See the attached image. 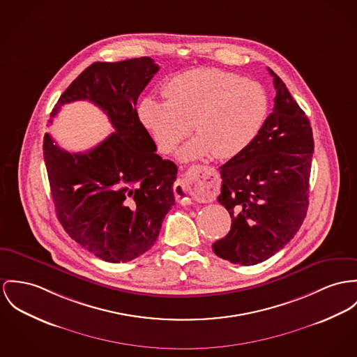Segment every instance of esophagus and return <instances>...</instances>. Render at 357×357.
<instances>
[{
    "label": "esophagus",
    "instance_id": "34e87169",
    "mask_svg": "<svg viewBox=\"0 0 357 357\" xmlns=\"http://www.w3.org/2000/svg\"><path fill=\"white\" fill-rule=\"evenodd\" d=\"M211 167L206 165H192V168L188 171V174L185 175V178H179L175 185H174V194L175 198L179 204L182 205H190L192 204V198H190V192H189V186L188 182L189 181H195L201 174H205L208 171H211Z\"/></svg>",
    "mask_w": 357,
    "mask_h": 357
}]
</instances>
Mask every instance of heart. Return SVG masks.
Masks as SVG:
<instances>
[{"label": "heart", "instance_id": "1", "mask_svg": "<svg viewBox=\"0 0 357 357\" xmlns=\"http://www.w3.org/2000/svg\"><path fill=\"white\" fill-rule=\"evenodd\" d=\"M163 95L165 102L144 98L138 119L163 153L176 149L192 123L197 137L179 151L182 162L211 152L218 159L238 156L257 137L268 114V98L259 84L216 68L174 76L165 82Z\"/></svg>", "mask_w": 357, "mask_h": 357}]
</instances>
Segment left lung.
Instances as JSON below:
<instances>
[{
    "mask_svg": "<svg viewBox=\"0 0 357 357\" xmlns=\"http://www.w3.org/2000/svg\"><path fill=\"white\" fill-rule=\"evenodd\" d=\"M273 112L257 137L220 167V204L231 229L213 243L232 264L257 265L280 251L299 231L308 209L314 138L310 121L272 69Z\"/></svg>",
    "mask_w": 357,
    "mask_h": 357,
    "instance_id": "left-lung-1",
    "label": "left lung"
}]
</instances>
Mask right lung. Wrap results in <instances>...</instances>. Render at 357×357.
Returning <instances> with one entry per match:
<instances>
[{"mask_svg":"<svg viewBox=\"0 0 357 357\" xmlns=\"http://www.w3.org/2000/svg\"><path fill=\"white\" fill-rule=\"evenodd\" d=\"M158 70L149 56L92 63L61 95L50 116L63 105L88 100L109 116L114 133L80 153L59 148L47 133L43 139L59 222L72 239L106 262H128L148 251L175 204L178 167L156 153L136 109Z\"/></svg>","mask_w":357,"mask_h":357,"instance_id":"1","label":"right lung"}]
</instances>
